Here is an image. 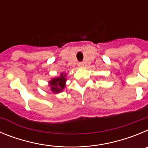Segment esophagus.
<instances>
[{
	"instance_id": "34e87169",
	"label": "esophagus",
	"mask_w": 148,
	"mask_h": 148,
	"mask_svg": "<svg viewBox=\"0 0 148 148\" xmlns=\"http://www.w3.org/2000/svg\"><path fill=\"white\" fill-rule=\"evenodd\" d=\"M78 66H80V67H82V66H84V63L83 62H79V63H78Z\"/></svg>"
}]
</instances>
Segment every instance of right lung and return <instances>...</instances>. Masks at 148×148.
Returning <instances> with one entry per match:
<instances>
[{"instance_id": "right-lung-1", "label": "right lung", "mask_w": 148, "mask_h": 148, "mask_svg": "<svg viewBox=\"0 0 148 148\" xmlns=\"http://www.w3.org/2000/svg\"><path fill=\"white\" fill-rule=\"evenodd\" d=\"M66 74L61 73L60 77L58 78H53L50 82H49V85H50V90L52 92L54 93H58V92L63 91L64 89L65 84H66Z\"/></svg>"}]
</instances>
